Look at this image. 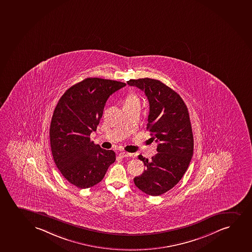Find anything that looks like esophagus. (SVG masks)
Returning a JSON list of instances; mask_svg holds the SVG:
<instances>
[{
    "mask_svg": "<svg viewBox=\"0 0 252 252\" xmlns=\"http://www.w3.org/2000/svg\"><path fill=\"white\" fill-rule=\"evenodd\" d=\"M119 156L121 158H128L131 157V156H132V154L126 153V152H121V153L119 154Z\"/></svg>",
    "mask_w": 252,
    "mask_h": 252,
    "instance_id": "1",
    "label": "esophagus"
}]
</instances>
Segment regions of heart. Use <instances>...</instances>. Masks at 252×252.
Here are the masks:
<instances>
[{
    "label": "heart",
    "mask_w": 252,
    "mask_h": 252,
    "mask_svg": "<svg viewBox=\"0 0 252 252\" xmlns=\"http://www.w3.org/2000/svg\"><path fill=\"white\" fill-rule=\"evenodd\" d=\"M133 104H139V98H137V96L134 94H129L125 98L124 105Z\"/></svg>",
    "instance_id": "b5f03b06"
}]
</instances>
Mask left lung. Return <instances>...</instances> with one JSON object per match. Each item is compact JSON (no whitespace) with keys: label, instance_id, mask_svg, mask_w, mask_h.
<instances>
[{"label":"left lung","instance_id":"left-lung-1","mask_svg":"<svg viewBox=\"0 0 252 252\" xmlns=\"http://www.w3.org/2000/svg\"><path fill=\"white\" fill-rule=\"evenodd\" d=\"M127 84L145 93L149 102L147 130L158 143V154L151 159L139 155L145 169L134 178V183L148 195H162L181 181L192 158L188 109L181 96L160 81L146 77L127 81Z\"/></svg>","mask_w":252,"mask_h":252}]
</instances>
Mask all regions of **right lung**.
<instances>
[{
  "label": "right lung",
  "mask_w": 252,
  "mask_h": 252,
  "mask_svg": "<svg viewBox=\"0 0 252 252\" xmlns=\"http://www.w3.org/2000/svg\"><path fill=\"white\" fill-rule=\"evenodd\" d=\"M126 84L88 77L67 89L54 110L50 141L54 161L70 183L86 189L99 183L116 161V153L95 145L90 134L97 130L107 99Z\"/></svg>",
  "instance_id": "1"
}]
</instances>
